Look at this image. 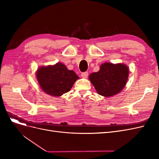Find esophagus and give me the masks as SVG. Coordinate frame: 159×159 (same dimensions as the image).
Masks as SVG:
<instances>
[{"instance_id":"esophagus-1","label":"esophagus","mask_w":159,"mask_h":159,"mask_svg":"<svg viewBox=\"0 0 159 159\" xmlns=\"http://www.w3.org/2000/svg\"><path fill=\"white\" fill-rule=\"evenodd\" d=\"M81 76L82 77V78H87L88 77V71L83 72V73L81 74Z\"/></svg>"}]
</instances>
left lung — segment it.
Instances as JSON below:
<instances>
[{"label": "left lung", "mask_w": 159, "mask_h": 159, "mask_svg": "<svg viewBox=\"0 0 159 159\" xmlns=\"http://www.w3.org/2000/svg\"><path fill=\"white\" fill-rule=\"evenodd\" d=\"M128 76L129 68L125 64L104 63L99 71L89 75V79L99 95L110 97L124 88Z\"/></svg>", "instance_id": "8db88e82"}]
</instances>
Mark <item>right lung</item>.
<instances>
[{
  "instance_id": "obj_1",
  "label": "right lung",
  "mask_w": 159,
  "mask_h": 159,
  "mask_svg": "<svg viewBox=\"0 0 159 159\" xmlns=\"http://www.w3.org/2000/svg\"><path fill=\"white\" fill-rule=\"evenodd\" d=\"M36 78L44 92L59 97L68 92L79 77L59 62L54 66L40 67L36 71Z\"/></svg>"
}]
</instances>
